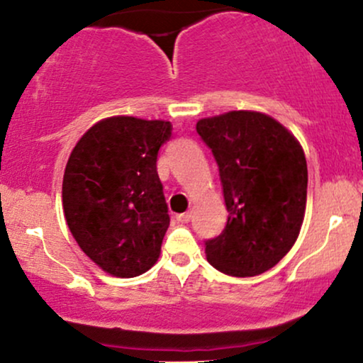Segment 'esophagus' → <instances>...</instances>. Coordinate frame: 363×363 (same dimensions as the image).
<instances>
[{
    "label": "esophagus",
    "instance_id": "1",
    "mask_svg": "<svg viewBox=\"0 0 363 363\" xmlns=\"http://www.w3.org/2000/svg\"><path fill=\"white\" fill-rule=\"evenodd\" d=\"M176 218H177V222L187 223V222H189V220H191V213H189V211H186V213H179V215L176 216Z\"/></svg>",
    "mask_w": 363,
    "mask_h": 363
}]
</instances>
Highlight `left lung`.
<instances>
[{
	"label": "left lung",
	"mask_w": 363,
	"mask_h": 363,
	"mask_svg": "<svg viewBox=\"0 0 363 363\" xmlns=\"http://www.w3.org/2000/svg\"><path fill=\"white\" fill-rule=\"evenodd\" d=\"M196 131L218 164L228 220L205 242L208 261L230 277L268 272L301 232L307 162L295 136L277 119L230 111L199 119Z\"/></svg>",
	"instance_id": "obj_1"
}]
</instances>
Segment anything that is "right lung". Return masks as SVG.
Returning a JSON list of instances; mask_svg holds the SVG:
<instances>
[{"mask_svg":"<svg viewBox=\"0 0 363 363\" xmlns=\"http://www.w3.org/2000/svg\"><path fill=\"white\" fill-rule=\"evenodd\" d=\"M169 121L114 116L74 145L62 177L66 223L78 245L106 273L133 278L160 256L170 216L157 174Z\"/></svg>","mask_w":363,"mask_h":363,"instance_id":"add662e5","label":"right lung"}]
</instances>
